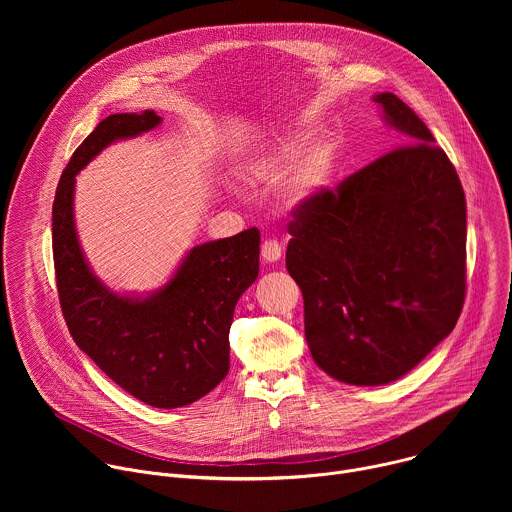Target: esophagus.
<instances>
[{
	"label": "esophagus",
	"instance_id": "1",
	"mask_svg": "<svg viewBox=\"0 0 512 512\" xmlns=\"http://www.w3.org/2000/svg\"><path fill=\"white\" fill-rule=\"evenodd\" d=\"M283 255V245L275 239H265L263 245H261V257L267 261V263H275L279 261Z\"/></svg>",
	"mask_w": 512,
	"mask_h": 512
}]
</instances>
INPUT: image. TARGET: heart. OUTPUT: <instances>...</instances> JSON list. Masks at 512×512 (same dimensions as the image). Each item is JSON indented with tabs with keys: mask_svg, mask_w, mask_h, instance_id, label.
Here are the masks:
<instances>
[{
	"mask_svg": "<svg viewBox=\"0 0 512 512\" xmlns=\"http://www.w3.org/2000/svg\"><path fill=\"white\" fill-rule=\"evenodd\" d=\"M302 145L296 139H283L273 145V152H269L259 164V174H279L285 172L300 156ZM334 174V150L332 148H316L306 154L298 166L294 168L289 182V196L294 202L308 200L328 188Z\"/></svg>",
	"mask_w": 512,
	"mask_h": 512,
	"instance_id": "1",
	"label": "heart"
}]
</instances>
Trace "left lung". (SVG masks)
I'll list each match as a JSON object with an SVG mask.
<instances>
[{
    "instance_id": "obj_1",
    "label": "left lung",
    "mask_w": 512,
    "mask_h": 512,
    "mask_svg": "<svg viewBox=\"0 0 512 512\" xmlns=\"http://www.w3.org/2000/svg\"><path fill=\"white\" fill-rule=\"evenodd\" d=\"M373 101L405 145L336 192L304 200L285 253L314 362L358 387L417 367L454 330L466 296V198L456 168L397 95Z\"/></svg>"
}]
</instances>
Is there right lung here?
<instances>
[{
  "label": "right lung",
  "mask_w": 512,
  "mask_h": 512,
  "mask_svg": "<svg viewBox=\"0 0 512 512\" xmlns=\"http://www.w3.org/2000/svg\"><path fill=\"white\" fill-rule=\"evenodd\" d=\"M156 111L103 119L64 168L52 206L60 308L77 346L135 399L160 409L190 405L229 373V330L243 291L259 275V231L192 247L168 283L148 296L109 289L91 269L75 227L77 174L107 145L152 131Z\"/></svg>",
  "instance_id": "obj_1"
}]
</instances>
